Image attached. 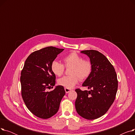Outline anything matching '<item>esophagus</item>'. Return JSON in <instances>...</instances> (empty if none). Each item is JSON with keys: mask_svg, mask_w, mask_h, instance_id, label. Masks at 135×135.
<instances>
[{"mask_svg": "<svg viewBox=\"0 0 135 135\" xmlns=\"http://www.w3.org/2000/svg\"><path fill=\"white\" fill-rule=\"evenodd\" d=\"M65 91H66V93H68L69 91H70V89H68V88H65Z\"/></svg>", "mask_w": 135, "mask_h": 135, "instance_id": "34e87169", "label": "esophagus"}]
</instances>
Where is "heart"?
<instances>
[{"label": "heart", "mask_w": 135, "mask_h": 135, "mask_svg": "<svg viewBox=\"0 0 135 135\" xmlns=\"http://www.w3.org/2000/svg\"><path fill=\"white\" fill-rule=\"evenodd\" d=\"M63 64L54 61L52 62L51 69L57 76H61L65 72V67L69 68V75L65 76L58 80V84L66 88L71 89L80 80H84L90 76L93 69V65L89 60L83 57L75 52H72L63 59Z\"/></svg>", "instance_id": "heart-1"}]
</instances>
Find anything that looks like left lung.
Wrapping results in <instances>:
<instances>
[{
  "mask_svg": "<svg viewBox=\"0 0 135 135\" xmlns=\"http://www.w3.org/2000/svg\"><path fill=\"white\" fill-rule=\"evenodd\" d=\"M93 65L90 76L83 84L90 91L75 89L77 97L75 106L77 113L83 118L93 120L107 112L114 102L118 81L115 69L106 57L94 50H84Z\"/></svg>",
  "mask_w": 135,
  "mask_h": 135,
  "instance_id": "1",
  "label": "left lung"
}]
</instances>
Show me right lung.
Returning a JSON list of instances; mask_svg holds the SVG:
<instances>
[{
    "instance_id": "right-lung-1",
    "label": "right lung",
    "mask_w": 135,
    "mask_h": 135,
    "mask_svg": "<svg viewBox=\"0 0 135 135\" xmlns=\"http://www.w3.org/2000/svg\"><path fill=\"white\" fill-rule=\"evenodd\" d=\"M64 49L46 47L31 54L26 59L21 73V95L27 108L34 115L48 119L58 112L62 98L66 92L55 85V74L51 65L57 55Z\"/></svg>"
}]
</instances>
